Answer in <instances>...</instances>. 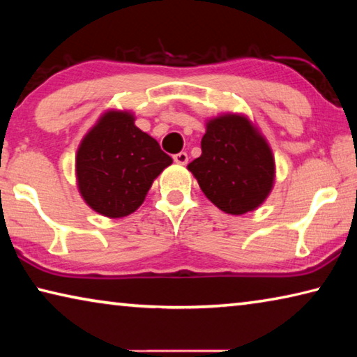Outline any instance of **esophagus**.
<instances>
[{
    "instance_id": "obj_1",
    "label": "esophagus",
    "mask_w": 357,
    "mask_h": 357,
    "mask_svg": "<svg viewBox=\"0 0 357 357\" xmlns=\"http://www.w3.org/2000/svg\"><path fill=\"white\" fill-rule=\"evenodd\" d=\"M173 160L179 165H185L187 162H189V155H187V153H184V151H181V153L173 155Z\"/></svg>"
}]
</instances>
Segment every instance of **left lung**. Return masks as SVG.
<instances>
[{
    "label": "left lung",
    "instance_id": "left-lung-1",
    "mask_svg": "<svg viewBox=\"0 0 357 357\" xmlns=\"http://www.w3.org/2000/svg\"><path fill=\"white\" fill-rule=\"evenodd\" d=\"M187 168L204 195L233 215L257 209L269 195L275 176L269 144L241 114L211 119L202 138V155Z\"/></svg>",
    "mask_w": 357,
    "mask_h": 357
}]
</instances>
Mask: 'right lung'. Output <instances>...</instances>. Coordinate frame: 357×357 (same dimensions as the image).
Listing matches in <instances>:
<instances>
[{
    "mask_svg": "<svg viewBox=\"0 0 357 357\" xmlns=\"http://www.w3.org/2000/svg\"><path fill=\"white\" fill-rule=\"evenodd\" d=\"M134 121L129 112H107L77 151L75 172L83 200L112 219L137 211L153 181L173 162Z\"/></svg>",
    "mask_w": 357,
    "mask_h": 357,
    "instance_id": "obj_1",
    "label": "right lung"
}]
</instances>
